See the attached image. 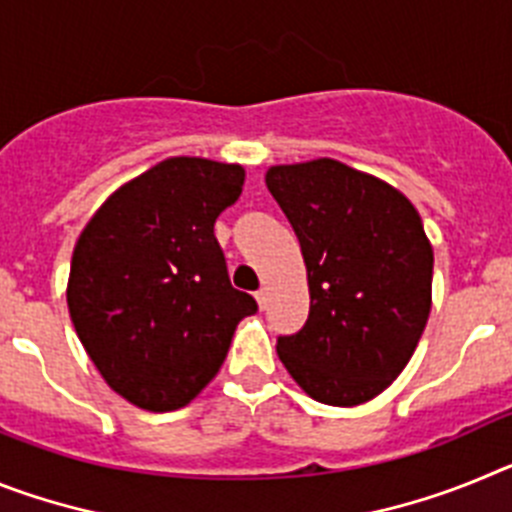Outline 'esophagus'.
I'll return each instance as SVG.
<instances>
[{"instance_id":"1","label":"esophagus","mask_w":512,"mask_h":512,"mask_svg":"<svg viewBox=\"0 0 512 512\" xmlns=\"http://www.w3.org/2000/svg\"><path fill=\"white\" fill-rule=\"evenodd\" d=\"M256 302H259L261 310H266V307H269V289L261 287L259 292H256Z\"/></svg>"}]
</instances>
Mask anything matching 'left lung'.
<instances>
[{
	"label": "left lung",
	"mask_w": 512,
	"mask_h": 512,
	"mask_svg": "<svg viewBox=\"0 0 512 512\" xmlns=\"http://www.w3.org/2000/svg\"><path fill=\"white\" fill-rule=\"evenodd\" d=\"M266 187L300 238L310 315L277 338L312 400L351 408L405 369L431 312L433 248L410 200L387 182L318 158L271 166Z\"/></svg>",
	"instance_id": "left-lung-1"
}]
</instances>
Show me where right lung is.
<instances>
[{
  "label": "right lung",
  "mask_w": 512,
  "mask_h": 512,
  "mask_svg": "<svg viewBox=\"0 0 512 512\" xmlns=\"http://www.w3.org/2000/svg\"><path fill=\"white\" fill-rule=\"evenodd\" d=\"M246 171L166 158L122 184L81 230L71 259V323L104 382L151 413L184 408L228 356L235 325L259 310L230 284L215 220Z\"/></svg>",
  "instance_id": "add662e5"
}]
</instances>
